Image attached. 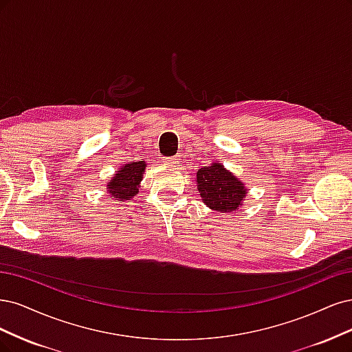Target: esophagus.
<instances>
[{
    "label": "esophagus",
    "instance_id": "obj_1",
    "mask_svg": "<svg viewBox=\"0 0 352 352\" xmlns=\"http://www.w3.org/2000/svg\"><path fill=\"white\" fill-rule=\"evenodd\" d=\"M179 156H173V157H166V160L164 161L166 165H169V166H177L178 164H179Z\"/></svg>",
    "mask_w": 352,
    "mask_h": 352
}]
</instances>
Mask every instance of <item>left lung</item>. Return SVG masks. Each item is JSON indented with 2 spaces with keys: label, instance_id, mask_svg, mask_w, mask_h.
<instances>
[{
  "label": "left lung",
  "instance_id": "1",
  "mask_svg": "<svg viewBox=\"0 0 352 352\" xmlns=\"http://www.w3.org/2000/svg\"><path fill=\"white\" fill-rule=\"evenodd\" d=\"M196 184L203 203L214 212L231 213L244 205L245 184L218 161L199 169Z\"/></svg>",
  "mask_w": 352,
  "mask_h": 352
}]
</instances>
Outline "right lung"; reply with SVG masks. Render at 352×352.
<instances>
[{
	"label": "right lung",
	"instance_id": "add662e5",
	"mask_svg": "<svg viewBox=\"0 0 352 352\" xmlns=\"http://www.w3.org/2000/svg\"><path fill=\"white\" fill-rule=\"evenodd\" d=\"M147 164L144 161L127 162L118 168V171L107 183V192L116 201H126L139 192Z\"/></svg>",
	"mask_w": 352,
	"mask_h": 352
}]
</instances>
